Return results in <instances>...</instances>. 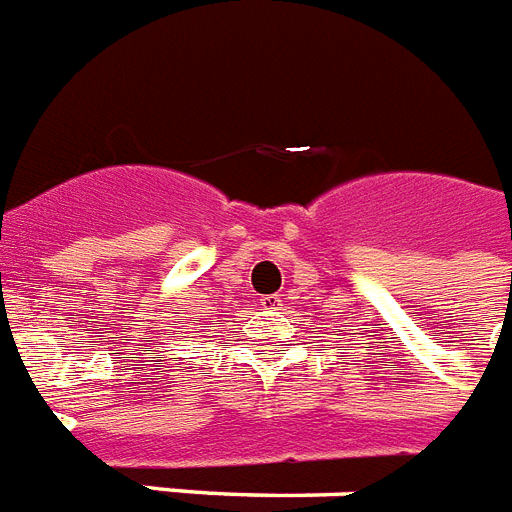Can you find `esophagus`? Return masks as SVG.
I'll return each mask as SVG.
<instances>
[{
	"mask_svg": "<svg viewBox=\"0 0 512 512\" xmlns=\"http://www.w3.org/2000/svg\"><path fill=\"white\" fill-rule=\"evenodd\" d=\"M259 306H261V309H267V312H275V309H280V306H282L280 293H272V296H261Z\"/></svg>",
	"mask_w": 512,
	"mask_h": 512,
	"instance_id": "obj_1",
	"label": "esophagus"
}]
</instances>
